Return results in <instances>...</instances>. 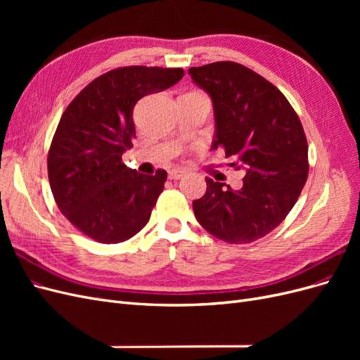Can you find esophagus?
I'll return each instance as SVG.
<instances>
[{"mask_svg": "<svg viewBox=\"0 0 360 360\" xmlns=\"http://www.w3.org/2000/svg\"><path fill=\"white\" fill-rule=\"evenodd\" d=\"M184 176H186V171H184V169L176 168V169L168 171V179H169V180H179V179H181V177H184Z\"/></svg>", "mask_w": 360, "mask_h": 360, "instance_id": "esophagus-1", "label": "esophagus"}]
</instances>
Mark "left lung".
Returning a JSON list of instances; mask_svg holds the SVG:
<instances>
[{"mask_svg":"<svg viewBox=\"0 0 360 360\" xmlns=\"http://www.w3.org/2000/svg\"><path fill=\"white\" fill-rule=\"evenodd\" d=\"M213 102L216 135L243 186L207 177L193 213L205 231L240 245L264 237L285 219L307 183L308 141L300 120L276 86L242 64L216 61L188 70Z\"/></svg>","mask_w":360,"mask_h":360,"instance_id":"1","label":"left lung"}]
</instances>
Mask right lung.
Returning <instances> with one entry per match:
<instances>
[{"label":"right lung","mask_w":360,"mask_h":360,"mask_svg":"<svg viewBox=\"0 0 360 360\" xmlns=\"http://www.w3.org/2000/svg\"><path fill=\"white\" fill-rule=\"evenodd\" d=\"M183 69L118 68L97 76L63 112L48 153V177L60 212L86 237L122 243L147 225L167 171L127 168L122 156L135 138L134 108L169 89Z\"/></svg>","instance_id":"1"}]
</instances>
